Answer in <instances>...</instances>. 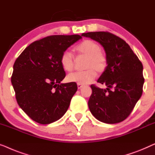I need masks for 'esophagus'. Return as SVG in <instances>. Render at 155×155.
<instances>
[{
	"label": "esophagus",
	"instance_id": "obj_1",
	"mask_svg": "<svg viewBox=\"0 0 155 155\" xmlns=\"http://www.w3.org/2000/svg\"><path fill=\"white\" fill-rule=\"evenodd\" d=\"M77 87H78V89H81L83 87V86L81 84H77Z\"/></svg>",
	"mask_w": 155,
	"mask_h": 155
}]
</instances>
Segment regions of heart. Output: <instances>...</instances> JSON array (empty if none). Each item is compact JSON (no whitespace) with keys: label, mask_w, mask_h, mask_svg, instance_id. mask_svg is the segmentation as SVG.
Listing matches in <instances>:
<instances>
[{"label":"heart","mask_w":155,"mask_h":155,"mask_svg":"<svg viewBox=\"0 0 155 155\" xmlns=\"http://www.w3.org/2000/svg\"><path fill=\"white\" fill-rule=\"evenodd\" d=\"M78 54L87 57L85 62L86 71H77L67 75V81L77 84L86 85L91 83L96 77L97 72H102L106 67V58L101 52V47L95 41L86 40L76 48ZM60 64L67 71H71L74 68V60L70 52L65 51L60 58Z\"/></svg>","instance_id":"b5f03b06"}]
</instances>
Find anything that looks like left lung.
Returning a JSON list of instances; mask_svg holds the SVG:
<instances>
[{
	"label": "left lung",
	"mask_w": 155,
	"mask_h": 155,
	"mask_svg": "<svg viewBox=\"0 0 155 155\" xmlns=\"http://www.w3.org/2000/svg\"><path fill=\"white\" fill-rule=\"evenodd\" d=\"M81 36L100 43L105 51L107 64L97 79L107 88L91 85L89 110L100 121L119 123L127 118L142 95L145 81L142 63L128 43L114 34L96 31Z\"/></svg>",
	"instance_id": "obj_1"
}]
</instances>
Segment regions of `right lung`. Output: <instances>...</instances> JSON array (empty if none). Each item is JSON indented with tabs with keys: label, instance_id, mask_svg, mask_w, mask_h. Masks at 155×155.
<instances>
[{
	"label": "right lung",
	"instance_id": "1",
	"mask_svg": "<svg viewBox=\"0 0 155 155\" xmlns=\"http://www.w3.org/2000/svg\"><path fill=\"white\" fill-rule=\"evenodd\" d=\"M79 35H55L34 41L13 65L11 77L17 103L32 120L49 124L68 110L77 91L76 83L62 84V54L81 39Z\"/></svg>",
	"mask_w": 155,
	"mask_h": 155
}]
</instances>
